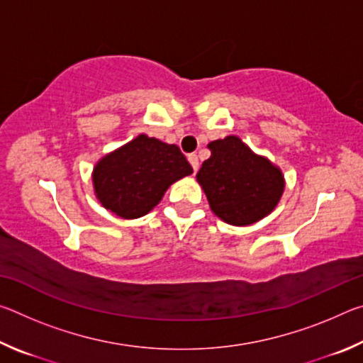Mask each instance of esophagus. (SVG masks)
<instances>
[{
    "label": "esophagus",
    "mask_w": 363,
    "mask_h": 363,
    "mask_svg": "<svg viewBox=\"0 0 363 363\" xmlns=\"http://www.w3.org/2000/svg\"><path fill=\"white\" fill-rule=\"evenodd\" d=\"M189 162H190V164H192V168H194V171L196 173V171H199V167H200L199 157H196L195 153H190V155H189Z\"/></svg>",
    "instance_id": "34e87169"
}]
</instances>
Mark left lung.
Returning a JSON list of instances; mask_svg holds the SVG:
<instances>
[{
    "label": "left lung",
    "mask_w": 363,
    "mask_h": 363,
    "mask_svg": "<svg viewBox=\"0 0 363 363\" xmlns=\"http://www.w3.org/2000/svg\"><path fill=\"white\" fill-rule=\"evenodd\" d=\"M208 149L211 157L201 164L196 181L219 219L250 225L274 211L285 189L279 167L256 155L237 136L213 140Z\"/></svg>",
    "instance_id": "1"
}]
</instances>
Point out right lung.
I'll return each instance as SVG.
<instances>
[{"instance_id": "1", "label": "right lung", "mask_w": 363, "mask_h": 363, "mask_svg": "<svg viewBox=\"0 0 363 363\" xmlns=\"http://www.w3.org/2000/svg\"><path fill=\"white\" fill-rule=\"evenodd\" d=\"M192 173L179 147L139 134L96 163L93 186L106 210L136 219L160 203L171 184Z\"/></svg>"}]
</instances>
